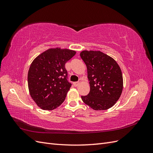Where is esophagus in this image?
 I'll return each mask as SVG.
<instances>
[{
	"label": "esophagus",
	"instance_id": "esophagus-1",
	"mask_svg": "<svg viewBox=\"0 0 153 153\" xmlns=\"http://www.w3.org/2000/svg\"><path fill=\"white\" fill-rule=\"evenodd\" d=\"M80 82H81L80 80H79L78 82H74V83H73V85H74V86H75V87H77V86L79 85V84H80Z\"/></svg>",
	"mask_w": 153,
	"mask_h": 153
}]
</instances>
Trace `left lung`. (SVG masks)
I'll use <instances>...</instances> for the list:
<instances>
[{
  "instance_id": "left-lung-1",
  "label": "left lung",
  "mask_w": 153,
  "mask_h": 153,
  "mask_svg": "<svg viewBox=\"0 0 153 153\" xmlns=\"http://www.w3.org/2000/svg\"><path fill=\"white\" fill-rule=\"evenodd\" d=\"M80 55L87 66L90 84L89 93L81 96L82 101L94 110L111 108L122 94L121 68L112 57L101 51L83 50Z\"/></svg>"
}]
</instances>
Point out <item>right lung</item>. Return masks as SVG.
<instances>
[{"instance_id": "add662e5", "label": "right lung", "mask_w": 153, "mask_h": 153, "mask_svg": "<svg viewBox=\"0 0 153 153\" xmlns=\"http://www.w3.org/2000/svg\"><path fill=\"white\" fill-rule=\"evenodd\" d=\"M75 54L72 50L49 48L31 63L27 76L29 94L40 108L52 110L64 102L71 86L65 64Z\"/></svg>"}]
</instances>
